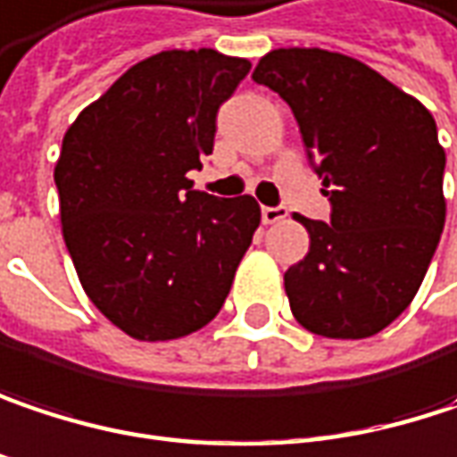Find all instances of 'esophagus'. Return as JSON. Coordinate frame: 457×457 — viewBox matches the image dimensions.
<instances>
[{"instance_id": "esophagus-1", "label": "esophagus", "mask_w": 457, "mask_h": 457, "mask_svg": "<svg viewBox=\"0 0 457 457\" xmlns=\"http://www.w3.org/2000/svg\"><path fill=\"white\" fill-rule=\"evenodd\" d=\"M262 220H264V225H277V222L287 220V209L285 206H264Z\"/></svg>"}]
</instances>
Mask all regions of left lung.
<instances>
[{
    "label": "left lung",
    "instance_id": "obj_1",
    "mask_svg": "<svg viewBox=\"0 0 457 457\" xmlns=\"http://www.w3.org/2000/svg\"><path fill=\"white\" fill-rule=\"evenodd\" d=\"M251 78L290 104L332 204L329 225L293 217L312 245L285 271L290 312L321 337H371L411 306L445 228L435 117L369 64L316 46L271 49Z\"/></svg>",
    "mask_w": 457,
    "mask_h": 457
}]
</instances>
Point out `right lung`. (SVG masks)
<instances>
[{"instance_id": "obj_1", "label": "right lung", "mask_w": 457, "mask_h": 457, "mask_svg": "<svg viewBox=\"0 0 457 457\" xmlns=\"http://www.w3.org/2000/svg\"><path fill=\"white\" fill-rule=\"evenodd\" d=\"M248 70L217 49L159 52L64 133L54 167L64 245L91 303L133 340L206 327L262 222L253 195L214 198L187 180Z\"/></svg>"}]
</instances>
